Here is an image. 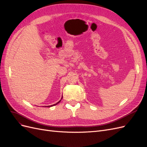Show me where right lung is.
Wrapping results in <instances>:
<instances>
[{"mask_svg":"<svg viewBox=\"0 0 147 147\" xmlns=\"http://www.w3.org/2000/svg\"><path fill=\"white\" fill-rule=\"evenodd\" d=\"M62 98H61V100H62ZM61 100H60V101H58V103H56V104H55V105H51V106H47V107H51V106H55V105H57V104H58V103H59V102H60V101H61Z\"/></svg>","mask_w":147,"mask_h":147,"instance_id":"1","label":"right lung"}]
</instances>
